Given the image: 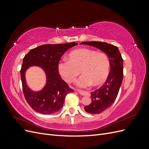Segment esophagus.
<instances>
[{
    "instance_id": "esophagus-1",
    "label": "esophagus",
    "mask_w": 149,
    "mask_h": 149,
    "mask_svg": "<svg viewBox=\"0 0 149 149\" xmlns=\"http://www.w3.org/2000/svg\"><path fill=\"white\" fill-rule=\"evenodd\" d=\"M78 92L81 94V95L82 96H86V95H89V93H88V92H85V91H79V90H78Z\"/></svg>"
}]
</instances>
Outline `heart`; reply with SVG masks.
Segmentation results:
<instances>
[{
  "mask_svg": "<svg viewBox=\"0 0 149 149\" xmlns=\"http://www.w3.org/2000/svg\"><path fill=\"white\" fill-rule=\"evenodd\" d=\"M70 59L64 58L58 64L59 73L67 83L73 82L81 72L83 74L76 80L79 88H88L94 83H104L109 73L110 62L106 54L93 49L81 48L70 53Z\"/></svg>",
  "mask_w": 149,
  "mask_h": 149,
  "instance_id": "heart-1",
  "label": "heart"
}]
</instances>
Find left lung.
<instances>
[{"mask_svg": "<svg viewBox=\"0 0 149 149\" xmlns=\"http://www.w3.org/2000/svg\"><path fill=\"white\" fill-rule=\"evenodd\" d=\"M81 44L101 49L107 55L110 62L111 70L106 82L91 93L92 102L84 106L86 112L96 114L108 109L116 101L123 79V59L118 48L113 45L102 42H83Z\"/></svg>", "mask_w": 149, "mask_h": 149, "instance_id": "obj_1", "label": "left lung"}]
</instances>
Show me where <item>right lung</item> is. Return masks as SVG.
I'll list each match as a JSON object with an SVG mask.
<instances>
[{
	"mask_svg": "<svg viewBox=\"0 0 149 149\" xmlns=\"http://www.w3.org/2000/svg\"><path fill=\"white\" fill-rule=\"evenodd\" d=\"M77 45L74 42L43 45L30 49L24 56L20 70L22 89L26 102L35 111L43 114L56 113L63 106L67 94L74 91L61 79L58 64L68 49ZM32 65L41 67L46 73V86L40 92L31 91L26 83L25 72Z\"/></svg>",
	"mask_w": 149,
	"mask_h": 149,
	"instance_id": "add662e5",
	"label": "right lung"
}]
</instances>
